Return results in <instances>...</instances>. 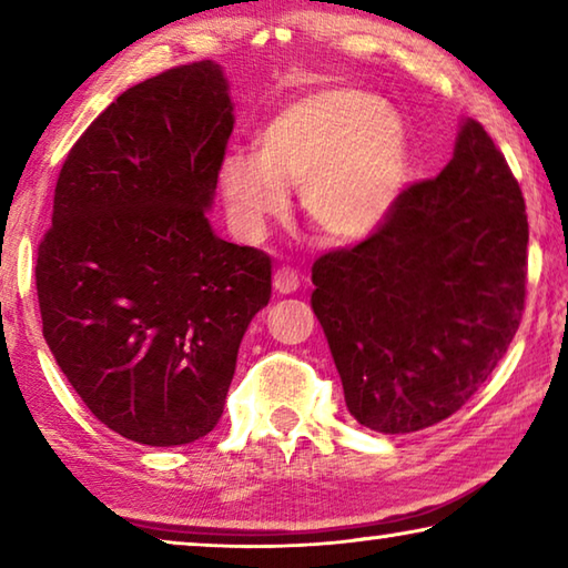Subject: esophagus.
Masks as SVG:
<instances>
[{
	"label": "esophagus",
	"mask_w": 568,
	"mask_h": 568,
	"mask_svg": "<svg viewBox=\"0 0 568 568\" xmlns=\"http://www.w3.org/2000/svg\"><path fill=\"white\" fill-rule=\"evenodd\" d=\"M273 287L281 295H287V293H295L297 287H301V277H297V273L293 271V267H277L275 275H273Z\"/></svg>",
	"instance_id": "obj_1"
}]
</instances>
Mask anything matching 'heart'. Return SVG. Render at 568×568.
<instances>
[{"label":"heart","mask_w":568,"mask_h":568,"mask_svg":"<svg viewBox=\"0 0 568 568\" xmlns=\"http://www.w3.org/2000/svg\"><path fill=\"white\" fill-rule=\"evenodd\" d=\"M408 134L400 114L376 94L328 84L277 110L257 134V155L233 152L220 187L245 237L287 210V187L301 185L311 223L333 240L371 235L400 197Z\"/></svg>","instance_id":"heart-1"}]
</instances>
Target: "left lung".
I'll return each mask as SVG.
<instances>
[{"instance_id":"8db88e82","label":"left lung","mask_w":568,"mask_h":568,"mask_svg":"<svg viewBox=\"0 0 568 568\" xmlns=\"http://www.w3.org/2000/svg\"><path fill=\"white\" fill-rule=\"evenodd\" d=\"M521 187L476 120L434 180L400 192L376 233L313 265V311L351 416L413 434L464 406L491 376L526 301Z\"/></svg>"}]
</instances>
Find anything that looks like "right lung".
<instances>
[{
    "instance_id": "add662e5",
    "label": "right lung",
    "mask_w": 568,
    "mask_h": 568,
    "mask_svg": "<svg viewBox=\"0 0 568 568\" xmlns=\"http://www.w3.org/2000/svg\"><path fill=\"white\" fill-rule=\"evenodd\" d=\"M233 124L220 64L172 67L122 92L57 178L34 267L44 341L92 416L134 444L217 426L271 301V255L207 223Z\"/></svg>"
}]
</instances>
